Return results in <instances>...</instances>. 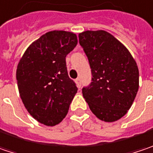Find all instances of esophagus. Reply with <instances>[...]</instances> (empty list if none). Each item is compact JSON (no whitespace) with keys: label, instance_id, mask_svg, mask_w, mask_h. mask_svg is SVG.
<instances>
[{"label":"esophagus","instance_id":"esophagus-1","mask_svg":"<svg viewBox=\"0 0 153 153\" xmlns=\"http://www.w3.org/2000/svg\"><path fill=\"white\" fill-rule=\"evenodd\" d=\"M76 86L78 87V88H80L81 85H82V82H81V78H76Z\"/></svg>","mask_w":153,"mask_h":153}]
</instances>
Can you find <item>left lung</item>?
Returning <instances> with one entry per match:
<instances>
[{
    "label": "left lung",
    "mask_w": 153,
    "mask_h": 153,
    "mask_svg": "<svg viewBox=\"0 0 153 153\" xmlns=\"http://www.w3.org/2000/svg\"><path fill=\"white\" fill-rule=\"evenodd\" d=\"M78 37L92 74L82 96L97 118L118 120L131 108L139 89L137 64L129 51L106 31H85Z\"/></svg>",
    "instance_id": "1"
}]
</instances>
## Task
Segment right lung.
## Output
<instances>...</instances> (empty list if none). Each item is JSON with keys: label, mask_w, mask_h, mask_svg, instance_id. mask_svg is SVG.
I'll return each mask as SVG.
<instances>
[{"label": "right lung", "mask_w": 153, "mask_h": 153, "mask_svg": "<svg viewBox=\"0 0 153 153\" xmlns=\"http://www.w3.org/2000/svg\"><path fill=\"white\" fill-rule=\"evenodd\" d=\"M76 44L73 33L48 32L27 48L18 64L16 79L22 102L28 113L45 126L63 120L77 92L65 61Z\"/></svg>", "instance_id": "obj_1"}]
</instances>
